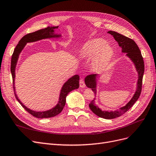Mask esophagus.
Wrapping results in <instances>:
<instances>
[{
    "label": "esophagus",
    "mask_w": 156,
    "mask_h": 156,
    "mask_svg": "<svg viewBox=\"0 0 156 156\" xmlns=\"http://www.w3.org/2000/svg\"><path fill=\"white\" fill-rule=\"evenodd\" d=\"M80 87L81 88H84L85 87V84L83 79H80Z\"/></svg>",
    "instance_id": "esophagus-1"
}]
</instances>
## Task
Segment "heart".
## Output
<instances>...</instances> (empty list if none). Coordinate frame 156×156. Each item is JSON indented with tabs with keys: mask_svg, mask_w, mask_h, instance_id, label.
Listing matches in <instances>:
<instances>
[{
	"mask_svg": "<svg viewBox=\"0 0 156 156\" xmlns=\"http://www.w3.org/2000/svg\"><path fill=\"white\" fill-rule=\"evenodd\" d=\"M114 51L104 39L97 38L84 44L80 51V57L83 59H93L96 68H103L110 62Z\"/></svg>",
	"mask_w": 156,
	"mask_h": 156,
	"instance_id": "b5f03b06",
	"label": "heart"
}]
</instances>
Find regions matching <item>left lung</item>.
Returning a JSON list of instances; mask_svg holds the SVG:
<instances>
[{"label": "left lung", "mask_w": 156, "mask_h": 156, "mask_svg": "<svg viewBox=\"0 0 156 156\" xmlns=\"http://www.w3.org/2000/svg\"><path fill=\"white\" fill-rule=\"evenodd\" d=\"M112 35L115 40L118 43L119 47L122 48V53H126V56H127L130 60L133 62L135 66L136 69L138 74V79L137 82V88L134 94L132 96L130 100L126 103V104L119 108V110H116L114 111H102L96 105V98L89 103V108L90 110L93 112L98 116L100 118L110 119H114L122 116V114L125 113L126 111L132 107L135 102L138 100L140 96L142 87V81L143 76L145 71V65H144V61L143 56L141 55V51L138 48L137 45L133 40H132L128 37H126L122 34H119L116 31H109L107 32ZM97 77L98 74H90L85 78V83L88 88L92 89L94 94L95 96L96 95V87H97Z\"/></svg>", "instance_id": "obj_1"}]
</instances>
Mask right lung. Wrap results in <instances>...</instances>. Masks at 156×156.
Returning a JSON list of instances; mask_svg holds the SVG:
<instances>
[{"label":"right lung","mask_w":156,"mask_h":156,"mask_svg":"<svg viewBox=\"0 0 156 156\" xmlns=\"http://www.w3.org/2000/svg\"><path fill=\"white\" fill-rule=\"evenodd\" d=\"M58 29V26H53V27H48L44 29H42L35 32L31 33H29L24 37H23L19 41V44H17L16 48L13 51V53L11 57V73L12 75L13 82V88L15 90V95L16 100L19 101L21 105L24 108L26 111H27L29 113L33 115V116L37 118H48L54 117L56 115L60 114L64 107L66 102V97L67 94L70 93L73 90L79 88V80L80 76L78 74L74 75L72 76L67 82L63 85L62 87L60 90V93L59 96L58 101L57 104L52 108L49 109L48 111H35L31 110V109L27 108L25 106L22 101L19 99L18 96L16 94L15 87V69L18 62L19 55L23 49L24 48L26 45L27 43L34 42L38 41L40 40L47 39V38H58L62 37V34L56 33L55 30Z\"/></svg>","instance_id":"1"}]
</instances>
